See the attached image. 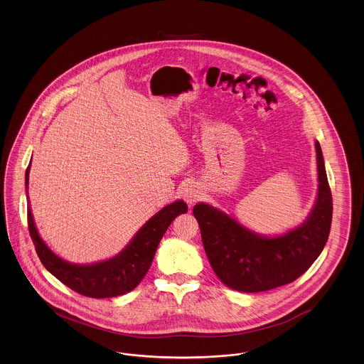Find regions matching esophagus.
<instances>
[{
	"label": "esophagus",
	"mask_w": 364,
	"mask_h": 364,
	"mask_svg": "<svg viewBox=\"0 0 364 364\" xmlns=\"http://www.w3.org/2000/svg\"><path fill=\"white\" fill-rule=\"evenodd\" d=\"M184 199L188 204H195L198 200L202 199V191L196 186H188L184 191Z\"/></svg>",
	"instance_id": "1"
}]
</instances>
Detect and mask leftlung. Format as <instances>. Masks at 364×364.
<instances>
[{
  "label": "left lung",
  "mask_w": 364,
  "mask_h": 364,
  "mask_svg": "<svg viewBox=\"0 0 364 364\" xmlns=\"http://www.w3.org/2000/svg\"><path fill=\"white\" fill-rule=\"evenodd\" d=\"M316 153L317 202L305 223L284 235L264 238L208 204L193 207L208 262L228 287L242 292L277 289L304 275L320 256L331 232L333 202L318 142Z\"/></svg>",
  "instance_id": "8db88e82"
}]
</instances>
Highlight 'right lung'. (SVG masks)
<instances>
[{
  "label": "right lung",
  "instance_id": "right-lung-1",
  "mask_svg": "<svg viewBox=\"0 0 364 364\" xmlns=\"http://www.w3.org/2000/svg\"><path fill=\"white\" fill-rule=\"evenodd\" d=\"M31 165V162H29ZM29 165L26 171L28 186ZM188 211L183 200L164 207L136 233L130 245L117 257L90 265H75L55 256L39 237L31 210L27 211L29 235L44 268L69 289L89 298H112L134 290L144 279L154 259L162 235L172 220Z\"/></svg>",
  "mask_w": 364,
  "mask_h": 364
}]
</instances>
